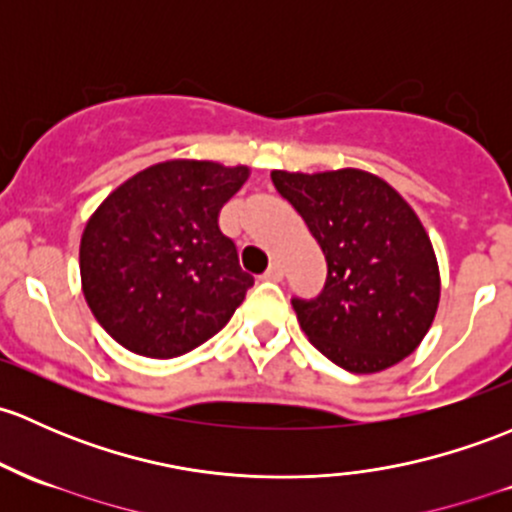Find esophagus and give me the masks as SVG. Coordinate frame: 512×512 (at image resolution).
Segmentation results:
<instances>
[{
  "instance_id": "34e87169",
  "label": "esophagus",
  "mask_w": 512,
  "mask_h": 512,
  "mask_svg": "<svg viewBox=\"0 0 512 512\" xmlns=\"http://www.w3.org/2000/svg\"><path fill=\"white\" fill-rule=\"evenodd\" d=\"M282 277H284L282 265H279V262H272L270 270L265 272V279H267V282H282Z\"/></svg>"
}]
</instances>
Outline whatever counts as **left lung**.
I'll return each instance as SVG.
<instances>
[{
    "instance_id": "8db88e82",
    "label": "left lung",
    "mask_w": 512,
    "mask_h": 512,
    "mask_svg": "<svg viewBox=\"0 0 512 512\" xmlns=\"http://www.w3.org/2000/svg\"><path fill=\"white\" fill-rule=\"evenodd\" d=\"M324 250L316 299H292L301 331L343 370L380 373L417 351L437 316L441 279L432 240L410 203L363 169L272 171Z\"/></svg>"
}]
</instances>
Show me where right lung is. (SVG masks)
I'll use <instances>...</instances> for the list:
<instances>
[{
	"instance_id": "obj_1",
	"label": "right lung",
	"mask_w": 512,
	"mask_h": 512,
	"mask_svg": "<svg viewBox=\"0 0 512 512\" xmlns=\"http://www.w3.org/2000/svg\"><path fill=\"white\" fill-rule=\"evenodd\" d=\"M250 166L169 159L120 184L85 223L80 282L127 351L179 358L215 336L252 287L218 215Z\"/></svg>"
}]
</instances>
